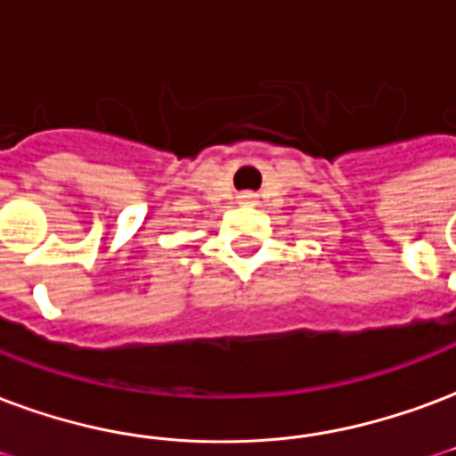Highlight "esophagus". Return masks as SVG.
<instances>
[{
	"mask_svg": "<svg viewBox=\"0 0 456 456\" xmlns=\"http://www.w3.org/2000/svg\"><path fill=\"white\" fill-rule=\"evenodd\" d=\"M241 198H244V200H254L256 193H244V195H241Z\"/></svg>",
	"mask_w": 456,
	"mask_h": 456,
	"instance_id": "34e87169",
	"label": "esophagus"
}]
</instances>
